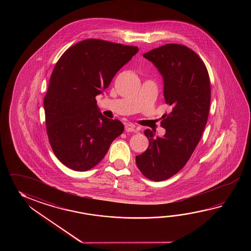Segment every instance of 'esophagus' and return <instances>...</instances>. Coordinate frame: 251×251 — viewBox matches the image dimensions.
Instances as JSON below:
<instances>
[{"label":"esophagus","mask_w":251,"mask_h":251,"mask_svg":"<svg viewBox=\"0 0 251 251\" xmlns=\"http://www.w3.org/2000/svg\"><path fill=\"white\" fill-rule=\"evenodd\" d=\"M125 130L126 132H135L136 131V126L132 123H128L125 126Z\"/></svg>","instance_id":"34e87169"}]
</instances>
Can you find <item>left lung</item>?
<instances>
[{
  "label": "left lung",
  "mask_w": 251,
  "mask_h": 251,
  "mask_svg": "<svg viewBox=\"0 0 251 251\" xmlns=\"http://www.w3.org/2000/svg\"><path fill=\"white\" fill-rule=\"evenodd\" d=\"M158 68L164 81L165 102L172 111L162 116L163 136L146 129L149 146L135 157L144 176L162 181L186 165L198 145L208 119L211 87L205 64L190 48L167 44L144 53Z\"/></svg>",
  "instance_id": "left-lung-1"
}]
</instances>
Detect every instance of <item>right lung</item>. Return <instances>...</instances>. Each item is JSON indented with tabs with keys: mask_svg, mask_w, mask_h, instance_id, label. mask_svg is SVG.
Returning a JSON list of instances; mask_svg holds the SVG:
<instances>
[{
	"mask_svg": "<svg viewBox=\"0 0 251 251\" xmlns=\"http://www.w3.org/2000/svg\"><path fill=\"white\" fill-rule=\"evenodd\" d=\"M138 50L91 38L68 48L55 64L44 99L47 133L53 153L71 170L95 167L123 133V124L105 118L95 98Z\"/></svg>",
	"mask_w": 251,
	"mask_h": 251,
	"instance_id": "1",
	"label": "right lung"
}]
</instances>
